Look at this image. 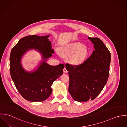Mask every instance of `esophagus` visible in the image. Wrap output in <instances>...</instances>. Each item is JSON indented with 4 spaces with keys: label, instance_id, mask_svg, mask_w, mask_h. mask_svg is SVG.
I'll return each instance as SVG.
<instances>
[{
    "label": "esophagus",
    "instance_id": "obj_1",
    "mask_svg": "<svg viewBox=\"0 0 127 127\" xmlns=\"http://www.w3.org/2000/svg\"><path fill=\"white\" fill-rule=\"evenodd\" d=\"M63 71H64V73H67V70H66V68L65 67H64V69H63Z\"/></svg>",
    "mask_w": 127,
    "mask_h": 127
}]
</instances>
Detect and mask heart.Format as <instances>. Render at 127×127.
Returning a JSON list of instances; mask_svg holds the SVG:
<instances>
[{
  "label": "heart",
  "mask_w": 127,
  "mask_h": 127,
  "mask_svg": "<svg viewBox=\"0 0 127 127\" xmlns=\"http://www.w3.org/2000/svg\"><path fill=\"white\" fill-rule=\"evenodd\" d=\"M60 53L64 57H69L70 62L74 65L82 64L88 54L86 47L80 43H73L62 47Z\"/></svg>",
  "instance_id": "heart-1"
}]
</instances>
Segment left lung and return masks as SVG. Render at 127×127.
I'll return each mask as SVG.
<instances>
[{"label":"left lung","mask_w":127,"mask_h":127,"mask_svg":"<svg viewBox=\"0 0 127 127\" xmlns=\"http://www.w3.org/2000/svg\"><path fill=\"white\" fill-rule=\"evenodd\" d=\"M95 50L83 64H66L68 71V91L78 102L94 99L103 90L109 78L111 55L103 42L98 37H89Z\"/></svg>","instance_id":"8db88e82"}]
</instances>
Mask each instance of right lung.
Listing matches in <instances>:
<instances>
[{"mask_svg":"<svg viewBox=\"0 0 127 127\" xmlns=\"http://www.w3.org/2000/svg\"><path fill=\"white\" fill-rule=\"evenodd\" d=\"M49 35L25 36L18 41L12 48L10 57V71L12 80L20 95L31 102H42L47 99L52 93L51 86L55 80L63 73V64L50 65L46 60L52 56L54 50ZM31 49L38 50L43 61L36 71H25L21 64L22 56Z\"/></svg>","mask_w":127,"mask_h":127,"instance_id":"add662e5","label":"right lung"}]
</instances>
